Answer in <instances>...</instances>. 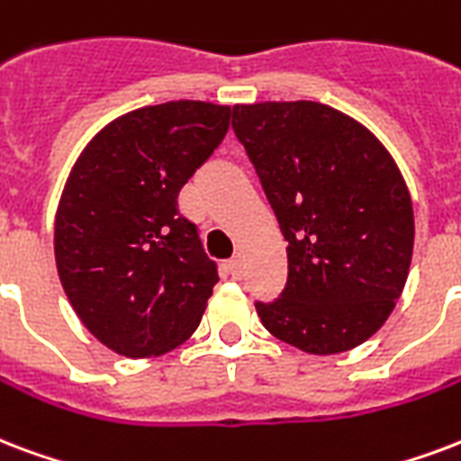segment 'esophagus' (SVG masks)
Returning a JSON list of instances; mask_svg holds the SVG:
<instances>
[{
	"label": "esophagus",
	"mask_w": 461,
	"mask_h": 461,
	"mask_svg": "<svg viewBox=\"0 0 461 461\" xmlns=\"http://www.w3.org/2000/svg\"><path fill=\"white\" fill-rule=\"evenodd\" d=\"M230 273L234 277H241V273H244V261H241V256H234V258H231Z\"/></svg>",
	"instance_id": "1"
}]
</instances>
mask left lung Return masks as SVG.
Returning <instances> with one entry per match:
<instances>
[{"mask_svg": "<svg viewBox=\"0 0 461 461\" xmlns=\"http://www.w3.org/2000/svg\"><path fill=\"white\" fill-rule=\"evenodd\" d=\"M287 241V283L256 302L276 339L314 356L360 346L384 324L409 277L413 207L382 142L316 101L231 108Z\"/></svg>", "mask_w": 461, "mask_h": 461, "instance_id": "1", "label": "left lung"}]
</instances>
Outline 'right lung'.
<instances>
[{"label":"right lung","instance_id":"right-lung-1","mask_svg":"<svg viewBox=\"0 0 461 461\" xmlns=\"http://www.w3.org/2000/svg\"><path fill=\"white\" fill-rule=\"evenodd\" d=\"M230 105L168 101L108 122L67 178L55 217L59 283L82 324L125 357L198 329L220 280L178 193L230 128Z\"/></svg>","mask_w":461,"mask_h":461}]
</instances>
